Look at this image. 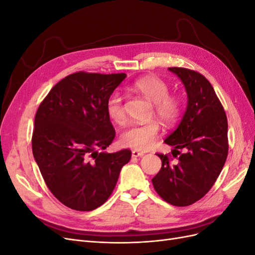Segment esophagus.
Listing matches in <instances>:
<instances>
[{
    "mask_svg": "<svg viewBox=\"0 0 255 255\" xmlns=\"http://www.w3.org/2000/svg\"><path fill=\"white\" fill-rule=\"evenodd\" d=\"M143 155H144V153H143V152H140V151L134 150V151L132 152V156H133V157H141V156H143Z\"/></svg>",
    "mask_w": 255,
    "mask_h": 255,
    "instance_id": "1",
    "label": "esophagus"
}]
</instances>
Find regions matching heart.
Here are the masks:
<instances>
[{
    "instance_id": "1",
    "label": "heart",
    "mask_w": 255,
    "mask_h": 255,
    "mask_svg": "<svg viewBox=\"0 0 255 255\" xmlns=\"http://www.w3.org/2000/svg\"><path fill=\"white\" fill-rule=\"evenodd\" d=\"M132 90L153 103V111L156 117L166 126H172L179 120L182 113V101L179 97L169 94V87L165 81L155 75H146L138 79L132 85ZM107 114L112 121L121 123L126 120L122 106V97L114 94L107 102ZM159 133L156 121L136 123L128 127L122 134L123 144L136 150H148L155 142Z\"/></svg>"
}]
</instances>
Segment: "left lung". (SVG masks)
I'll return each instance as SVG.
<instances>
[{
	"mask_svg": "<svg viewBox=\"0 0 255 255\" xmlns=\"http://www.w3.org/2000/svg\"><path fill=\"white\" fill-rule=\"evenodd\" d=\"M179 78L187 94V106L180 125L165 142L174 146L177 163L157 154L161 168L153 177L154 189L166 202L187 206L204 197L227 160L228 120L216 92L202 74L185 68H168ZM183 148L181 154L178 150Z\"/></svg>",
	"mask_w": 255,
	"mask_h": 255,
	"instance_id": "1",
	"label": "left lung"
}]
</instances>
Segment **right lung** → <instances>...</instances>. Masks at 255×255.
<instances>
[{"mask_svg": "<svg viewBox=\"0 0 255 255\" xmlns=\"http://www.w3.org/2000/svg\"><path fill=\"white\" fill-rule=\"evenodd\" d=\"M126 73L76 72L54 86L38 107L33 155L58 201L75 211L101 206L132 152L105 150L115 138L107 102Z\"/></svg>", "mask_w": 255, "mask_h": 255, "instance_id": "obj_1", "label": "right lung"}]
</instances>
